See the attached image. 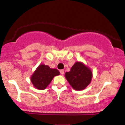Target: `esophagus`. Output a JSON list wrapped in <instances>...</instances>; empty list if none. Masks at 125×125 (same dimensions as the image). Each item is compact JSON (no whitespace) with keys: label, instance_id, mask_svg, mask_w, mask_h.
I'll list each match as a JSON object with an SVG mask.
<instances>
[{"label":"esophagus","instance_id":"34e87169","mask_svg":"<svg viewBox=\"0 0 125 125\" xmlns=\"http://www.w3.org/2000/svg\"><path fill=\"white\" fill-rule=\"evenodd\" d=\"M60 73H61V74H64V70H60Z\"/></svg>","mask_w":125,"mask_h":125}]
</instances>
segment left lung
<instances>
[{
    "label": "left lung",
    "instance_id": "8db88e82",
    "mask_svg": "<svg viewBox=\"0 0 125 125\" xmlns=\"http://www.w3.org/2000/svg\"><path fill=\"white\" fill-rule=\"evenodd\" d=\"M92 76L91 69L81 62H76L71 71L65 73L66 79L76 90L84 89L90 83Z\"/></svg>",
    "mask_w": 125,
    "mask_h": 125
}]
</instances>
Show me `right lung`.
I'll return each instance as SVG.
<instances>
[{"instance_id": "1", "label": "right lung", "mask_w": 125, "mask_h": 125, "mask_svg": "<svg viewBox=\"0 0 125 125\" xmlns=\"http://www.w3.org/2000/svg\"><path fill=\"white\" fill-rule=\"evenodd\" d=\"M60 74L56 69H52L48 65L41 64L31 76V81L33 86L39 90H44L50 84L55 76Z\"/></svg>"}]
</instances>
